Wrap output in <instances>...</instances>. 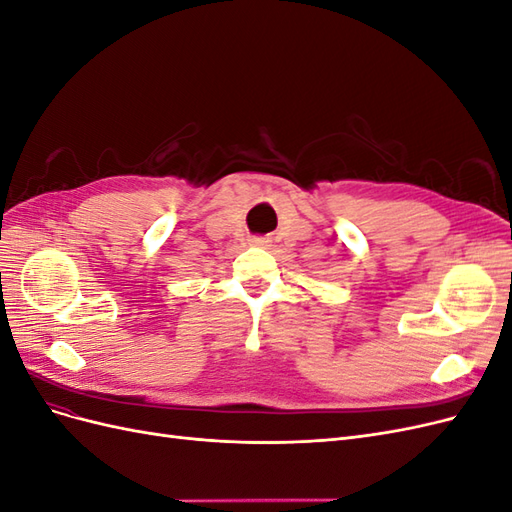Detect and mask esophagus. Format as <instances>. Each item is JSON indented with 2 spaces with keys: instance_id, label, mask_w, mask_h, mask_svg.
<instances>
[{
  "instance_id": "34e87169",
  "label": "esophagus",
  "mask_w": 512,
  "mask_h": 512,
  "mask_svg": "<svg viewBox=\"0 0 512 512\" xmlns=\"http://www.w3.org/2000/svg\"><path fill=\"white\" fill-rule=\"evenodd\" d=\"M271 243L269 237H252V245H258V247H267Z\"/></svg>"
}]
</instances>
